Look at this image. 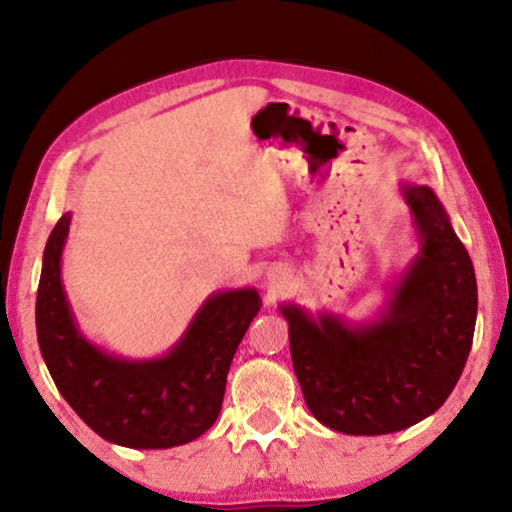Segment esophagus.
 I'll list each match as a JSON object with an SVG mask.
<instances>
[{
  "instance_id": "esophagus-1",
  "label": "esophagus",
  "mask_w": 512,
  "mask_h": 512,
  "mask_svg": "<svg viewBox=\"0 0 512 512\" xmlns=\"http://www.w3.org/2000/svg\"><path fill=\"white\" fill-rule=\"evenodd\" d=\"M275 282L279 284V277H272V284H275Z\"/></svg>"
}]
</instances>
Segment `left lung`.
I'll use <instances>...</instances> for the list:
<instances>
[{
  "instance_id": "obj_1",
  "label": "left lung",
  "mask_w": 512,
  "mask_h": 512,
  "mask_svg": "<svg viewBox=\"0 0 512 512\" xmlns=\"http://www.w3.org/2000/svg\"><path fill=\"white\" fill-rule=\"evenodd\" d=\"M422 249L373 324L282 305L305 403L347 436L403 431L436 412L466 366L478 317L471 256L429 186L403 184Z\"/></svg>"
}]
</instances>
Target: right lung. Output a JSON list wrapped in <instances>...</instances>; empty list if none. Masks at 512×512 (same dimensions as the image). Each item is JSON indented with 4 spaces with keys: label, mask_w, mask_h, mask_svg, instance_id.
I'll list each match as a JSON object with an SVG mask.
<instances>
[{
    "label": "right lung",
    "mask_w": 512,
    "mask_h": 512,
    "mask_svg": "<svg viewBox=\"0 0 512 512\" xmlns=\"http://www.w3.org/2000/svg\"><path fill=\"white\" fill-rule=\"evenodd\" d=\"M72 214H62L44 249L37 338L48 373L72 410L109 443L165 450L191 443L216 422L235 349L261 310L256 289L214 293L163 359L128 361L83 338L60 279Z\"/></svg>",
    "instance_id": "obj_1"
}]
</instances>
